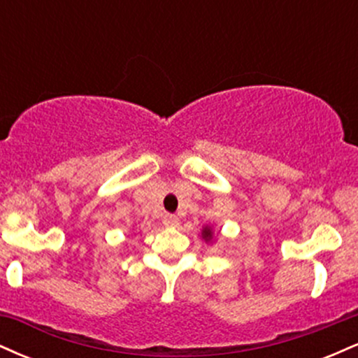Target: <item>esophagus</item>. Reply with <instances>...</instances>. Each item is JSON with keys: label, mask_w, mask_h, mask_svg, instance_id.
I'll use <instances>...</instances> for the list:
<instances>
[{"label": "esophagus", "mask_w": 358, "mask_h": 358, "mask_svg": "<svg viewBox=\"0 0 358 358\" xmlns=\"http://www.w3.org/2000/svg\"><path fill=\"white\" fill-rule=\"evenodd\" d=\"M163 224H165L166 227H175V225H178V217L166 213V215L163 217Z\"/></svg>", "instance_id": "1"}]
</instances>
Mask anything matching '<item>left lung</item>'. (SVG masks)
Returning <instances> with one entry per match:
<instances>
[{
  "label": "left lung",
  "instance_id": "obj_1",
  "mask_svg": "<svg viewBox=\"0 0 358 358\" xmlns=\"http://www.w3.org/2000/svg\"><path fill=\"white\" fill-rule=\"evenodd\" d=\"M210 236H212L210 229H207V227H205V229H203V239H210Z\"/></svg>",
  "mask_w": 358,
  "mask_h": 358
}]
</instances>
